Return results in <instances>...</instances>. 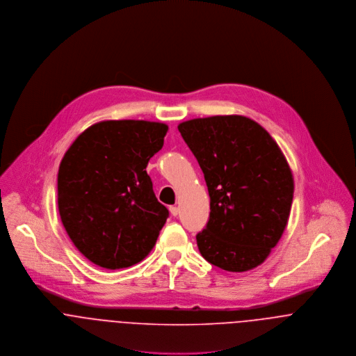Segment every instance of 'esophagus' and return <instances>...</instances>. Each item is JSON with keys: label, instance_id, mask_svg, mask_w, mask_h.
Instances as JSON below:
<instances>
[{"label": "esophagus", "instance_id": "1", "mask_svg": "<svg viewBox=\"0 0 356 356\" xmlns=\"http://www.w3.org/2000/svg\"><path fill=\"white\" fill-rule=\"evenodd\" d=\"M169 210H170V214H172L173 217H177V216H179V213H180L179 207H176V206H170V207H169Z\"/></svg>", "mask_w": 356, "mask_h": 356}]
</instances>
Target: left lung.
Here are the masks:
<instances>
[{
    "label": "left lung",
    "instance_id": "obj_1",
    "mask_svg": "<svg viewBox=\"0 0 356 356\" xmlns=\"http://www.w3.org/2000/svg\"><path fill=\"white\" fill-rule=\"evenodd\" d=\"M197 159L210 197V217L197 235L211 265L247 272L261 265L282 235L293 197L289 165L269 132L244 116L179 124Z\"/></svg>",
    "mask_w": 356,
    "mask_h": 356
}]
</instances>
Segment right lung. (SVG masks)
<instances>
[{
  "label": "right lung",
  "instance_id": "1",
  "mask_svg": "<svg viewBox=\"0 0 356 356\" xmlns=\"http://www.w3.org/2000/svg\"><path fill=\"white\" fill-rule=\"evenodd\" d=\"M168 125L108 120L88 127L58 168V211L75 247L105 269L140 262L169 217L146 172Z\"/></svg>",
  "mask_w": 356,
  "mask_h": 356
}]
</instances>
